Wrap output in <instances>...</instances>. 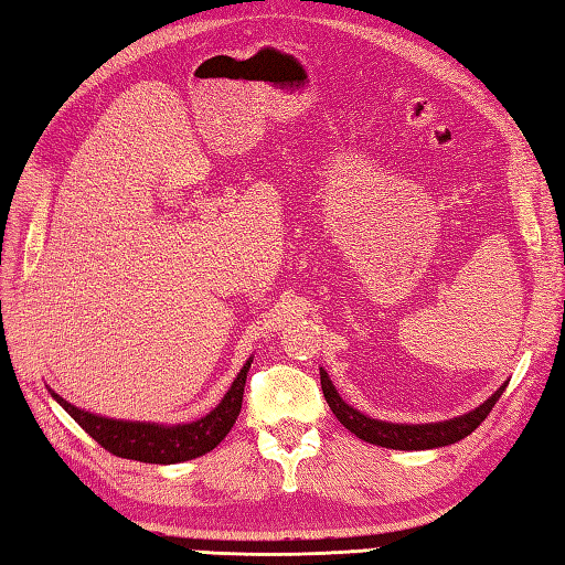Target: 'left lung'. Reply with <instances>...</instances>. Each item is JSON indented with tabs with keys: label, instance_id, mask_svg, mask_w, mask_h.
Here are the masks:
<instances>
[{
	"label": "left lung",
	"instance_id": "8db88e82",
	"mask_svg": "<svg viewBox=\"0 0 565 565\" xmlns=\"http://www.w3.org/2000/svg\"><path fill=\"white\" fill-rule=\"evenodd\" d=\"M320 386H322V395H326V401L330 405V411L347 429L352 431V435H356L359 439H364L369 444H379V447L403 449V451L447 447V444H454V441L468 437L478 425L483 423L488 413L493 411L495 403L500 401L502 391H505V386H500L481 407H476V411L466 413L461 417L447 419V423L395 425V423H381V419H371L359 411H354L352 405H347L340 398V393L334 391L330 376L322 369H320Z\"/></svg>",
	"mask_w": 565,
	"mask_h": 565
}]
</instances>
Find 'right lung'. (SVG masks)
I'll return each instance as SVG.
<instances>
[{
	"mask_svg": "<svg viewBox=\"0 0 565 565\" xmlns=\"http://www.w3.org/2000/svg\"><path fill=\"white\" fill-rule=\"evenodd\" d=\"M249 364L252 359L239 369L237 379L233 381L231 391L225 393V398L218 403V407L211 411L206 417H201L196 423L189 425L167 427L154 423H124V419H109L84 413L79 407L60 398L53 391L51 395L65 407L70 417L109 454L142 463H179L196 459V456L215 449L225 439L227 431L233 429L239 415V407H243Z\"/></svg>",
	"mask_w": 565,
	"mask_h": 565,
	"instance_id": "obj_1",
	"label": "right lung"
}]
</instances>
